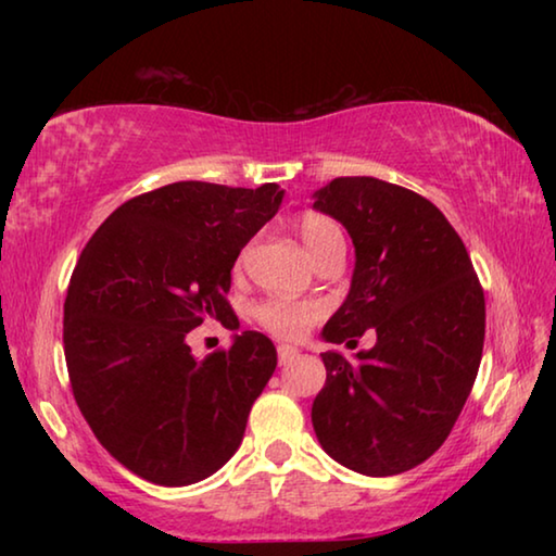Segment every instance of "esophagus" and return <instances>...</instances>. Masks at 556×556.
Instances as JSON below:
<instances>
[{
	"instance_id": "esophagus-1",
	"label": "esophagus",
	"mask_w": 556,
	"mask_h": 556,
	"mask_svg": "<svg viewBox=\"0 0 556 556\" xmlns=\"http://www.w3.org/2000/svg\"><path fill=\"white\" fill-rule=\"evenodd\" d=\"M277 353H279V365H287V363H291L299 355V351H296L294 345H279Z\"/></svg>"
}]
</instances>
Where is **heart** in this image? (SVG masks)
<instances>
[{
	"label": "heart",
	"mask_w": 556,
	"mask_h": 556,
	"mask_svg": "<svg viewBox=\"0 0 556 556\" xmlns=\"http://www.w3.org/2000/svg\"><path fill=\"white\" fill-rule=\"evenodd\" d=\"M296 232L299 238L304 240L308 255H312L316 265L328 255L345 252V232L331 215H299ZM244 255H248V252H242L240 265L244 262ZM252 316H255L260 328H265V331L275 338H281V341H296V338L304 336L308 328L321 318V306H316L314 301H291L281 296H269L265 301H260Z\"/></svg>",
	"instance_id": "1"
}]
</instances>
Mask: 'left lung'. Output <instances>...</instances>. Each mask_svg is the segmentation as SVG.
<instances>
[{"instance_id": "obj_1", "label": "left lung", "mask_w": 556, "mask_h": 556, "mask_svg": "<svg viewBox=\"0 0 556 556\" xmlns=\"http://www.w3.org/2000/svg\"><path fill=\"white\" fill-rule=\"evenodd\" d=\"M316 208L355 244L353 285L324 328L355 361L324 353L326 384L312 407L326 454L365 476L425 464L444 444L473 388L485 338V296L464 240L434 203L372 176H341Z\"/></svg>"}]
</instances>
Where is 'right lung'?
<instances>
[{
	"label": "right lung",
	"instance_id": "add662e5",
	"mask_svg": "<svg viewBox=\"0 0 556 556\" xmlns=\"http://www.w3.org/2000/svg\"><path fill=\"white\" fill-rule=\"evenodd\" d=\"M281 195L277 184L154 188L122 203L73 269L63 351L75 404L100 444L149 483L215 473L277 368L265 333L244 331L203 361L186 333L208 318L238 326L230 271Z\"/></svg>",
	"mask_w": 556,
	"mask_h": 556
}]
</instances>
